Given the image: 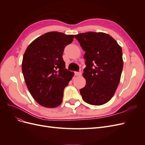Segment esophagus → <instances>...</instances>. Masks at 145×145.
Instances as JSON below:
<instances>
[{
  "label": "esophagus",
  "mask_w": 145,
  "mask_h": 145,
  "mask_svg": "<svg viewBox=\"0 0 145 145\" xmlns=\"http://www.w3.org/2000/svg\"><path fill=\"white\" fill-rule=\"evenodd\" d=\"M74 74H75L76 76H81V75H82V72H81V71H79V72H74Z\"/></svg>",
  "instance_id": "obj_1"
}]
</instances>
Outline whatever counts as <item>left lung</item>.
<instances>
[{
	"label": "left lung",
	"instance_id": "obj_1",
	"mask_svg": "<svg viewBox=\"0 0 145 145\" xmlns=\"http://www.w3.org/2000/svg\"><path fill=\"white\" fill-rule=\"evenodd\" d=\"M85 51L86 68L83 76L86 85L80 89L83 100L102 105L111 99L120 80L123 67L121 46L104 33L88 32L75 35Z\"/></svg>",
	"mask_w": 145,
	"mask_h": 145
}]
</instances>
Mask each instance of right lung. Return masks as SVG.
<instances>
[{"instance_id":"obj_1","label":"right lung","mask_w":145,"mask_h":145,"mask_svg":"<svg viewBox=\"0 0 145 145\" xmlns=\"http://www.w3.org/2000/svg\"><path fill=\"white\" fill-rule=\"evenodd\" d=\"M73 39L74 35L46 33L31 43L25 52L22 70L26 85L42 106L56 108L62 102L63 90L74 75L65 68L62 56Z\"/></svg>"}]
</instances>
